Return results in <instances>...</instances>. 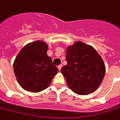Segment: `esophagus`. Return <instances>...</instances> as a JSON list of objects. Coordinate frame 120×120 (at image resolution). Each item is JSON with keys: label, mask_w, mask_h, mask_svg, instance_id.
<instances>
[{"label": "esophagus", "mask_w": 120, "mask_h": 120, "mask_svg": "<svg viewBox=\"0 0 120 120\" xmlns=\"http://www.w3.org/2000/svg\"><path fill=\"white\" fill-rule=\"evenodd\" d=\"M62 64H60V65H59V66H58V70H60V69L62 68Z\"/></svg>", "instance_id": "esophagus-1"}]
</instances>
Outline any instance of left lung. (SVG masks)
<instances>
[{
    "instance_id": "8db88e82",
    "label": "left lung",
    "mask_w": 120,
    "mask_h": 120,
    "mask_svg": "<svg viewBox=\"0 0 120 120\" xmlns=\"http://www.w3.org/2000/svg\"><path fill=\"white\" fill-rule=\"evenodd\" d=\"M67 64L61 68L68 87L74 93L87 95L95 92L105 76V64L92 46L81 41L68 46Z\"/></svg>"
}]
</instances>
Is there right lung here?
I'll list each match as a JSON object with an SVG mask.
<instances>
[{
    "label": "right lung",
    "mask_w": 120,
    "mask_h": 120,
    "mask_svg": "<svg viewBox=\"0 0 120 120\" xmlns=\"http://www.w3.org/2000/svg\"><path fill=\"white\" fill-rule=\"evenodd\" d=\"M45 42L37 40L24 46L15 58L13 68L20 86L32 92H41L50 86L58 69L47 55Z\"/></svg>",
    "instance_id": "right-lung-1"
}]
</instances>
